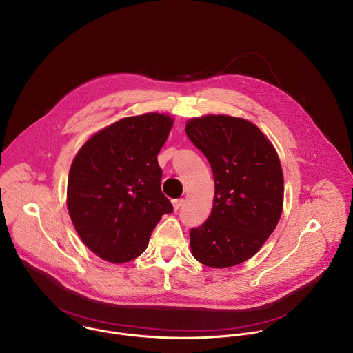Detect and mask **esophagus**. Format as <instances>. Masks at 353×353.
Here are the masks:
<instances>
[{"mask_svg":"<svg viewBox=\"0 0 353 353\" xmlns=\"http://www.w3.org/2000/svg\"><path fill=\"white\" fill-rule=\"evenodd\" d=\"M183 204V199H175L172 200V205H174V210H179Z\"/></svg>","mask_w":353,"mask_h":353,"instance_id":"34e87169","label":"esophagus"}]
</instances>
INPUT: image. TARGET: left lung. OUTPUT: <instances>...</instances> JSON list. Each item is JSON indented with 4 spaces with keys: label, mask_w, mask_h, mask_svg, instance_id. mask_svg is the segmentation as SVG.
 <instances>
[{
    "label": "left lung",
    "mask_w": 353,
    "mask_h": 353,
    "mask_svg": "<svg viewBox=\"0 0 353 353\" xmlns=\"http://www.w3.org/2000/svg\"><path fill=\"white\" fill-rule=\"evenodd\" d=\"M185 132L207 157L215 185L210 216L190 229L192 254L211 268L239 265L258 252L280 219L277 153L256 125L237 117L192 119Z\"/></svg>",
    "instance_id": "8db88e82"
}]
</instances>
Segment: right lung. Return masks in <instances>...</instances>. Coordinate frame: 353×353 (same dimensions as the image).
Wrapping results in <instances>:
<instances>
[{"label":"right lung","mask_w":353,"mask_h":353,"mask_svg":"<svg viewBox=\"0 0 353 353\" xmlns=\"http://www.w3.org/2000/svg\"><path fill=\"white\" fill-rule=\"evenodd\" d=\"M171 128L165 114L125 117L90 138L74 157L69 214L84 244L101 258L135 259L161 216L174 211L161 192L157 161Z\"/></svg>","instance_id":"obj_1"}]
</instances>
